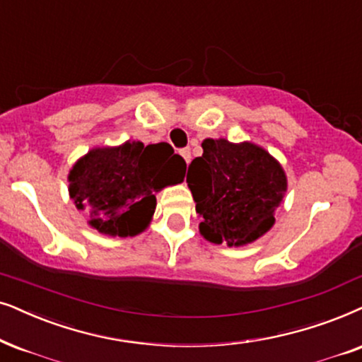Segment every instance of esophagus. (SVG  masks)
<instances>
[{"label": "esophagus", "instance_id": "obj_1", "mask_svg": "<svg viewBox=\"0 0 362 362\" xmlns=\"http://www.w3.org/2000/svg\"><path fill=\"white\" fill-rule=\"evenodd\" d=\"M180 154H181L182 158H185L186 164H189V161H191V149L189 148H182V149H180Z\"/></svg>", "mask_w": 362, "mask_h": 362}]
</instances>
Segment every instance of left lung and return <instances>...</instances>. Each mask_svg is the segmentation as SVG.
<instances>
[{
	"label": "left lung",
	"instance_id": "left-lung-1",
	"mask_svg": "<svg viewBox=\"0 0 362 362\" xmlns=\"http://www.w3.org/2000/svg\"><path fill=\"white\" fill-rule=\"evenodd\" d=\"M186 181L203 216L201 234L228 246H243L269 231L288 186L269 153L226 139L203 141V156L192 159Z\"/></svg>",
	"mask_w": 362,
	"mask_h": 362
}]
</instances>
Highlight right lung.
<instances>
[{"mask_svg":"<svg viewBox=\"0 0 362 362\" xmlns=\"http://www.w3.org/2000/svg\"><path fill=\"white\" fill-rule=\"evenodd\" d=\"M186 161L171 144L126 141L93 149L69 171V194L89 224L110 236H134L151 221L154 192L185 180Z\"/></svg>","mask_w":362,"mask_h":362,"instance_id":"1","label":"right lung"}]
</instances>
